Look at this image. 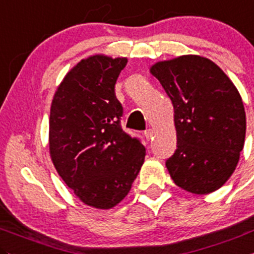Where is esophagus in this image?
<instances>
[{"mask_svg": "<svg viewBox=\"0 0 254 254\" xmlns=\"http://www.w3.org/2000/svg\"><path fill=\"white\" fill-rule=\"evenodd\" d=\"M144 137H146L147 139H152V137H153V131H152L151 128L149 129H146V131H144Z\"/></svg>", "mask_w": 254, "mask_h": 254, "instance_id": "1", "label": "esophagus"}]
</instances>
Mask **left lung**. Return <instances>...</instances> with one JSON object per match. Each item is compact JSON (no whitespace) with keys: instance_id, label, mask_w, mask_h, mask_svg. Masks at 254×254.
Wrapping results in <instances>:
<instances>
[{"instance_id":"1","label":"left lung","mask_w":254,"mask_h":254,"mask_svg":"<svg viewBox=\"0 0 254 254\" xmlns=\"http://www.w3.org/2000/svg\"><path fill=\"white\" fill-rule=\"evenodd\" d=\"M175 108L177 149L166 167L178 187L194 194L221 188L234 172L245 146L242 98L227 74L195 55L151 67Z\"/></svg>"}]
</instances>
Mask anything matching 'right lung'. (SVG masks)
Returning a JSON list of instances; mask_svg holds the SVG:
<instances>
[{"instance_id":"add662e5","label":"right lung","mask_w":254,"mask_h":254,"mask_svg":"<svg viewBox=\"0 0 254 254\" xmlns=\"http://www.w3.org/2000/svg\"><path fill=\"white\" fill-rule=\"evenodd\" d=\"M127 59L96 55L76 64L53 96L50 153L83 203L108 209L128 194L146 148L121 127L123 108L115 84Z\"/></svg>"}]
</instances>
